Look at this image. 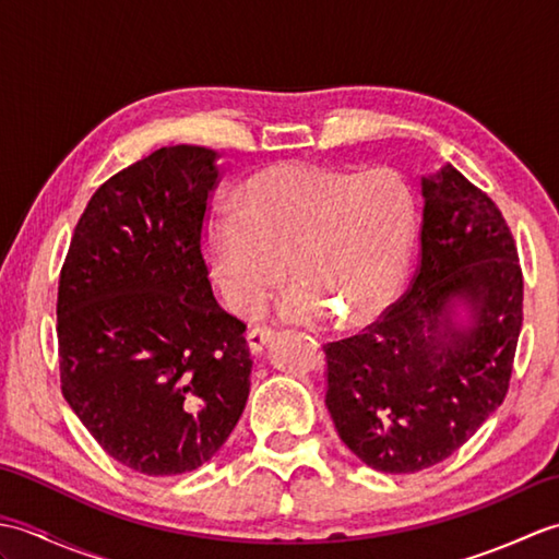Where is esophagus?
<instances>
[{
  "label": "esophagus",
  "mask_w": 559,
  "mask_h": 559,
  "mask_svg": "<svg viewBox=\"0 0 559 559\" xmlns=\"http://www.w3.org/2000/svg\"><path fill=\"white\" fill-rule=\"evenodd\" d=\"M271 338V329H249L247 331V346L249 350H252V355H259L261 350H264L266 341Z\"/></svg>",
  "instance_id": "esophagus-1"
}]
</instances>
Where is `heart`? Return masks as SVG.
Segmentation results:
<instances>
[{
  "label": "heart",
  "mask_w": 559,
  "mask_h": 559,
  "mask_svg": "<svg viewBox=\"0 0 559 559\" xmlns=\"http://www.w3.org/2000/svg\"><path fill=\"white\" fill-rule=\"evenodd\" d=\"M415 223L413 192L396 173L278 163L249 177L240 209L213 206L201 240L235 312H257L290 264L300 283L283 295L281 319L314 324L336 312L362 324L396 298Z\"/></svg>",
  "instance_id": "b5f03b06"
}]
</instances>
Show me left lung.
Returning a JSON list of instances; mask_svg holds the SVG:
<instances>
[{"instance_id": "8db88e82", "label": "left lung", "mask_w": 559, "mask_h": 559, "mask_svg": "<svg viewBox=\"0 0 559 559\" xmlns=\"http://www.w3.org/2000/svg\"><path fill=\"white\" fill-rule=\"evenodd\" d=\"M411 288L350 338L326 343V408L367 466L418 473L449 459L502 406L524 322V276L495 201L444 165L423 177ZM466 301L472 324H453Z\"/></svg>"}]
</instances>
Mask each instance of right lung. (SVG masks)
<instances>
[{
    "instance_id": "right-lung-1",
    "label": "right lung",
    "mask_w": 559,
    "mask_h": 559,
    "mask_svg": "<svg viewBox=\"0 0 559 559\" xmlns=\"http://www.w3.org/2000/svg\"><path fill=\"white\" fill-rule=\"evenodd\" d=\"M216 185V151H153L96 189L59 273L62 394L144 476L206 463L249 396L247 324L213 298L201 240Z\"/></svg>"
}]
</instances>
